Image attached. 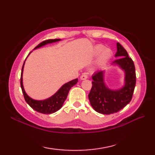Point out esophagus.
Wrapping results in <instances>:
<instances>
[{
    "label": "esophagus",
    "instance_id": "esophagus-1",
    "mask_svg": "<svg viewBox=\"0 0 155 155\" xmlns=\"http://www.w3.org/2000/svg\"><path fill=\"white\" fill-rule=\"evenodd\" d=\"M87 77H88L87 75L83 74H82V75L81 76L80 78H81V80H85V79H87Z\"/></svg>",
    "mask_w": 155,
    "mask_h": 155
}]
</instances>
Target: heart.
<instances>
[{
  "label": "heart",
  "instance_id": "b5f03b06",
  "mask_svg": "<svg viewBox=\"0 0 155 155\" xmlns=\"http://www.w3.org/2000/svg\"><path fill=\"white\" fill-rule=\"evenodd\" d=\"M94 54L98 55L101 53L98 59V64H103L107 61H108L111 57V51L110 49L106 48L104 49V47L103 45H97L94 48Z\"/></svg>",
  "mask_w": 155,
  "mask_h": 155
}]
</instances>
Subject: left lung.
<instances>
[{
    "label": "left lung",
    "instance_id": "1",
    "mask_svg": "<svg viewBox=\"0 0 155 155\" xmlns=\"http://www.w3.org/2000/svg\"><path fill=\"white\" fill-rule=\"evenodd\" d=\"M116 59L111 64L118 66L124 72V85L118 89H111L104 82L105 71H98L92 76L93 81L88 99L97 113L110 114L117 113L130 103L136 84V73L134 62L127 51L120 43H117Z\"/></svg>",
    "mask_w": 155,
    "mask_h": 155
}]
</instances>
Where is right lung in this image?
Listing matches in <instances>:
<instances>
[{
    "label": "right lung",
    "mask_w": 155,
    "mask_h": 155,
    "mask_svg": "<svg viewBox=\"0 0 155 155\" xmlns=\"http://www.w3.org/2000/svg\"><path fill=\"white\" fill-rule=\"evenodd\" d=\"M60 41H61V39H49V40H47L42 42L41 43H40L38 46H37V47L35 48V49L41 48L46 45L53 43V42H58ZM31 52L29 53V54H31ZM25 63V61L24 62V64H23L22 71H21V87L22 88L23 95H24V98L26 102L27 103V104L32 108V109H34L35 110L37 111L38 113H42V114H49L54 113L55 112L58 110L62 107V105H63L64 102L65 101L66 98H67L68 92L70 91L71 87H73L74 85H75L78 82L77 78H76V79L71 81L68 82V83L64 84L57 91V93H55L53 95H52V96L47 98V99L41 100V101L35 100V99H33V98H31L27 93H26L24 87H23L22 74H23V69H24Z\"/></svg>",
    "instance_id": "add662e5"
}]
</instances>
